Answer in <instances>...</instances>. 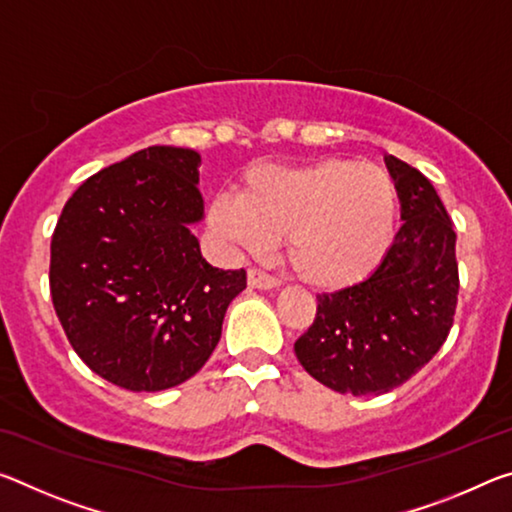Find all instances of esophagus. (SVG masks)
<instances>
[{
  "instance_id": "34e87169",
  "label": "esophagus",
  "mask_w": 512,
  "mask_h": 512,
  "mask_svg": "<svg viewBox=\"0 0 512 512\" xmlns=\"http://www.w3.org/2000/svg\"><path fill=\"white\" fill-rule=\"evenodd\" d=\"M248 285L255 289H273L278 287V280L273 275L259 271V269H248Z\"/></svg>"
}]
</instances>
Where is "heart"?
<instances>
[{
  "label": "heart",
  "mask_w": 512,
  "mask_h": 512,
  "mask_svg": "<svg viewBox=\"0 0 512 512\" xmlns=\"http://www.w3.org/2000/svg\"><path fill=\"white\" fill-rule=\"evenodd\" d=\"M396 186L387 170L351 159L259 166L241 198L218 196L209 223L232 246L259 253L287 239V262L319 289L367 278L392 241Z\"/></svg>",
  "instance_id": "1"
}]
</instances>
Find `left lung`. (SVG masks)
<instances>
[{
  "instance_id": "obj_1",
  "label": "left lung",
  "mask_w": 512,
  "mask_h": 512,
  "mask_svg": "<svg viewBox=\"0 0 512 512\" xmlns=\"http://www.w3.org/2000/svg\"><path fill=\"white\" fill-rule=\"evenodd\" d=\"M403 225L376 271L358 285L319 294L296 339L303 369L339 394H385L433 360L458 305L456 232L428 177L387 157Z\"/></svg>"
}]
</instances>
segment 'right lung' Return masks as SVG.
Wrapping results in <instances>:
<instances>
[{
  "instance_id": "obj_1",
  "label": "right lung",
  "mask_w": 512,
  "mask_h": 512,
  "mask_svg": "<svg viewBox=\"0 0 512 512\" xmlns=\"http://www.w3.org/2000/svg\"><path fill=\"white\" fill-rule=\"evenodd\" d=\"M200 154L134 152L72 193L52 234L50 291L68 342L97 376L159 392L202 369L246 271L207 264L189 225L202 218Z\"/></svg>"
}]
</instances>
